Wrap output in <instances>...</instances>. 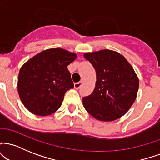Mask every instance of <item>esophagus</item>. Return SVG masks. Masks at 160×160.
Listing matches in <instances>:
<instances>
[{
  "mask_svg": "<svg viewBox=\"0 0 160 160\" xmlns=\"http://www.w3.org/2000/svg\"><path fill=\"white\" fill-rule=\"evenodd\" d=\"M80 86V81H78V80H74V88L78 89Z\"/></svg>",
  "mask_w": 160,
  "mask_h": 160,
  "instance_id": "1",
  "label": "esophagus"
}]
</instances>
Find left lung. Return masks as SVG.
<instances>
[{"mask_svg": "<svg viewBox=\"0 0 160 160\" xmlns=\"http://www.w3.org/2000/svg\"><path fill=\"white\" fill-rule=\"evenodd\" d=\"M76 58V53L52 48L35 55L22 66L17 89L28 111L42 117L58 111L66 92L74 88L68 65Z\"/></svg>", "mask_w": 160, "mask_h": 160, "instance_id": "left-lung-1", "label": "left lung"}]
</instances>
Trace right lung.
<instances>
[{"instance_id": "1", "label": "right lung", "mask_w": 160, "mask_h": 160, "mask_svg": "<svg viewBox=\"0 0 160 160\" xmlns=\"http://www.w3.org/2000/svg\"><path fill=\"white\" fill-rule=\"evenodd\" d=\"M96 71L92 94L82 98L86 111L95 119L111 122L130 109L137 97L139 80L133 68L120 53L102 49L84 54Z\"/></svg>"}]
</instances>
